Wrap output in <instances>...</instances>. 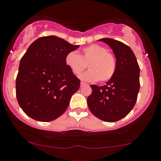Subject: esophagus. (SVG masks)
Wrapping results in <instances>:
<instances>
[{
    "label": "esophagus",
    "mask_w": 161,
    "mask_h": 161,
    "mask_svg": "<svg viewBox=\"0 0 161 161\" xmlns=\"http://www.w3.org/2000/svg\"><path fill=\"white\" fill-rule=\"evenodd\" d=\"M86 85H87V84L86 83V82H81V86H86Z\"/></svg>",
    "instance_id": "obj_1"
}]
</instances>
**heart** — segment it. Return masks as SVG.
I'll list each match as a JSON object with an SVG mask.
<instances>
[{"mask_svg":"<svg viewBox=\"0 0 161 161\" xmlns=\"http://www.w3.org/2000/svg\"><path fill=\"white\" fill-rule=\"evenodd\" d=\"M65 64L75 75H79L86 68L88 63L89 71L80 76L82 80L101 82L110 80L114 75L116 63L114 56L107 52L106 49L98 44L86 46L79 55L75 51L68 53L65 57Z\"/></svg>","mask_w":161,"mask_h":161,"instance_id":"heart-1","label":"heart"}]
</instances>
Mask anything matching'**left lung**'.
I'll list each match as a JSON object with an SVG mask.
<instances>
[{"label":"left lung","mask_w":161,"mask_h":161,"mask_svg":"<svg viewBox=\"0 0 161 161\" xmlns=\"http://www.w3.org/2000/svg\"><path fill=\"white\" fill-rule=\"evenodd\" d=\"M104 42L114 53L116 68L105 85H90L92 93L87 98L90 112L106 122H115L125 117L135 106L140 88V68L136 57L128 46L115 39Z\"/></svg>","instance_id":"left-lung-1"}]
</instances>
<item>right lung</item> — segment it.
<instances>
[{"label":"right lung","mask_w":161,"mask_h":161,"mask_svg":"<svg viewBox=\"0 0 161 161\" xmlns=\"http://www.w3.org/2000/svg\"><path fill=\"white\" fill-rule=\"evenodd\" d=\"M79 46L54 35L37 38L20 60L16 98L34 119L49 122L60 117L78 91L80 80L65 64V57Z\"/></svg>","instance_id":"obj_1"}]
</instances>
